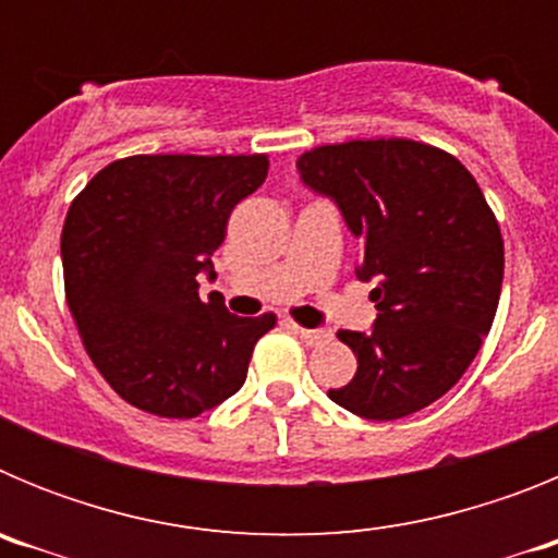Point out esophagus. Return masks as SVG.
I'll return each mask as SVG.
<instances>
[{
    "label": "esophagus",
    "mask_w": 558,
    "mask_h": 558,
    "mask_svg": "<svg viewBox=\"0 0 558 558\" xmlns=\"http://www.w3.org/2000/svg\"><path fill=\"white\" fill-rule=\"evenodd\" d=\"M295 332H299V338L307 343V347H322V343H327L329 338H332V332H327V329H304V327H295Z\"/></svg>",
    "instance_id": "esophagus-1"
}]
</instances>
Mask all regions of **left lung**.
Here are the masks:
<instances>
[{
    "mask_svg": "<svg viewBox=\"0 0 558 558\" xmlns=\"http://www.w3.org/2000/svg\"><path fill=\"white\" fill-rule=\"evenodd\" d=\"M302 181L338 204L360 240L357 279L372 282V332L340 329L357 357L329 399L391 422L445 397L495 322L502 236L472 172L413 140L322 145L295 161Z\"/></svg>",
    "mask_w": 558,
    "mask_h": 558,
    "instance_id": "obj_1",
    "label": "left lung"
}]
</instances>
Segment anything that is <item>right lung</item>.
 <instances>
[{
	"label": "right lung",
	"instance_id": "add662e5",
	"mask_svg": "<svg viewBox=\"0 0 558 558\" xmlns=\"http://www.w3.org/2000/svg\"><path fill=\"white\" fill-rule=\"evenodd\" d=\"M268 175V156H128L72 201L61 234L66 304L88 357L140 411L192 418L243 388L276 315H231L198 274L229 215Z\"/></svg>",
	"mask_w": 558,
	"mask_h": 558
}]
</instances>
